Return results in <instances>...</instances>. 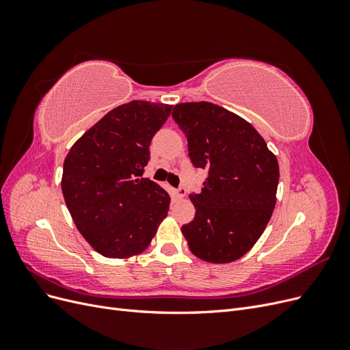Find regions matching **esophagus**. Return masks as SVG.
<instances>
[{"mask_svg":"<svg viewBox=\"0 0 350 350\" xmlns=\"http://www.w3.org/2000/svg\"><path fill=\"white\" fill-rule=\"evenodd\" d=\"M175 194H176V197H178V198H184V197L187 196V189H185V188H183V187H181V188H178L176 191H175Z\"/></svg>","mask_w":350,"mask_h":350,"instance_id":"34e87169","label":"esophagus"}]
</instances>
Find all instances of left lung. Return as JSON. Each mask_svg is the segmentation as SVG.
Listing matches in <instances>:
<instances>
[{
    "label": "left lung",
    "instance_id": "1",
    "mask_svg": "<svg viewBox=\"0 0 350 350\" xmlns=\"http://www.w3.org/2000/svg\"><path fill=\"white\" fill-rule=\"evenodd\" d=\"M172 116L188 140V154L208 178L189 194L196 217L181 228L200 260H239L266 229L276 206L278 157L254 126L210 102L178 103Z\"/></svg>",
    "mask_w": 350,
    "mask_h": 350
}]
</instances>
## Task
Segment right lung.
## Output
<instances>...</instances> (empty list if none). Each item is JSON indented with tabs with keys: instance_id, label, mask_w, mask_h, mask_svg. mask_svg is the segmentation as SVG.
<instances>
[{
	"instance_id": "obj_1",
	"label": "right lung",
	"mask_w": 350,
	"mask_h": 350,
	"mask_svg": "<svg viewBox=\"0 0 350 350\" xmlns=\"http://www.w3.org/2000/svg\"><path fill=\"white\" fill-rule=\"evenodd\" d=\"M172 105L131 100L113 108L72 144L61 189L74 225L107 258L142 254L167 216L171 197L142 178L150 142Z\"/></svg>"
}]
</instances>
